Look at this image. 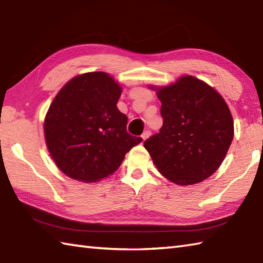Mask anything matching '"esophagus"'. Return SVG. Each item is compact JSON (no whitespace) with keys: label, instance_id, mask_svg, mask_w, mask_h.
Segmentation results:
<instances>
[{"label":"esophagus","instance_id":"34e87169","mask_svg":"<svg viewBox=\"0 0 263 263\" xmlns=\"http://www.w3.org/2000/svg\"><path fill=\"white\" fill-rule=\"evenodd\" d=\"M150 133H152V132H150V131H144L143 133H142V136H141V138H142V140L144 141V140H146V139L150 136Z\"/></svg>","mask_w":263,"mask_h":263}]
</instances>
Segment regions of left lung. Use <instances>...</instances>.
Returning <instances> with one entry per match:
<instances>
[{
  "label": "left lung",
  "mask_w": 263,
  "mask_h": 263,
  "mask_svg": "<svg viewBox=\"0 0 263 263\" xmlns=\"http://www.w3.org/2000/svg\"><path fill=\"white\" fill-rule=\"evenodd\" d=\"M156 91L163 126L144 141V148L173 183L191 185L205 180L221 165L233 141L234 122L226 102L192 76Z\"/></svg>",
  "instance_id": "left-lung-1"
}]
</instances>
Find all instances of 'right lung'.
I'll use <instances>...</instances> for the list:
<instances>
[{"label": "right lung", "mask_w": 263, "mask_h": 263, "mask_svg": "<svg viewBox=\"0 0 263 263\" xmlns=\"http://www.w3.org/2000/svg\"><path fill=\"white\" fill-rule=\"evenodd\" d=\"M122 88L105 72L71 79L55 96L44 122L47 149L65 175L96 182L119 168L126 153L142 141L126 131L117 108Z\"/></svg>", "instance_id": "add662e5"}]
</instances>
